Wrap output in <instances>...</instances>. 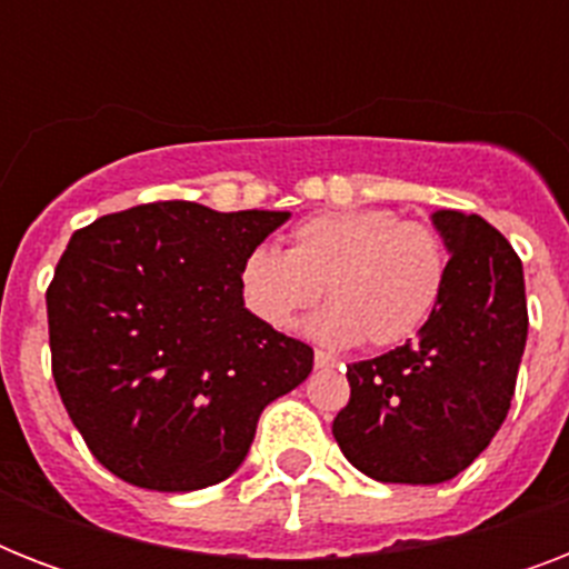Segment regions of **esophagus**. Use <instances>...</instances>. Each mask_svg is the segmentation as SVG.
<instances>
[{"label": "esophagus", "instance_id": "obj_1", "mask_svg": "<svg viewBox=\"0 0 569 569\" xmlns=\"http://www.w3.org/2000/svg\"><path fill=\"white\" fill-rule=\"evenodd\" d=\"M312 360H316V369H333V366H337V360L330 355H325V351H316Z\"/></svg>", "mask_w": 569, "mask_h": 569}]
</instances>
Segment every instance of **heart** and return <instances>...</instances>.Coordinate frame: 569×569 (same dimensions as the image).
<instances>
[{
    "label": "heart",
    "mask_w": 569,
    "mask_h": 569,
    "mask_svg": "<svg viewBox=\"0 0 569 569\" xmlns=\"http://www.w3.org/2000/svg\"><path fill=\"white\" fill-rule=\"evenodd\" d=\"M446 283L440 232L378 206L310 214L289 232V250L257 244L239 268L241 301L274 330H289L328 295L310 333L330 346H405L431 321Z\"/></svg>",
    "instance_id": "1"
}]
</instances>
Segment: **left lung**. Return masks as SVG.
Segmentation results:
<instances>
[{"label": "left lung", "instance_id": "1", "mask_svg": "<svg viewBox=\"0 0 569 569\" xmlns=\"http://www.w3.org/2000/svg\"><path fill=\"white\" fill-rule=\"evenodd\" d=\"M449 283L416 342L348 366L339 449L383 485H440L490 446L511 410L529 333L522 262L478 214H431Z\"/></svg>", "mask_w": 569, "mask_h": 569}]
</instances>
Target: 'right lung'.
Here are the masks:
<instances>
[{
    "label": "right lung",
    "instance_id": "1",
    "mask_svg": "<svg viewBox=\"0 0 569 569\" xmlns=\"http://www.w3.org/2000/svg\"><path fill=\"white\" fill-rule=\"evenodd\" d=\"M286 218L162 200L73 232L47 289L52 378L109 472L162 493L218 485L312 372V348L241 301V259Z\"/></svg>",
    "mask_w": 569,
    "mask_h": 569
}]
</instances>
